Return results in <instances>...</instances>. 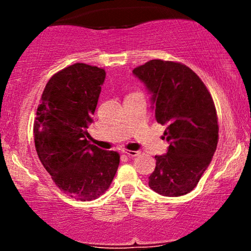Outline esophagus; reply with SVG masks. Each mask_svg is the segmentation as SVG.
Returning <instances> with one entry per match:
<instances>
[{"label":"esophagus","mask_w":251,"mask_h":251,"mask_svg":"<svg viewBox=\"0 0 251 251\" xmlns=\"http://www.w3.org/2000/svg\"><path fill=\"white\" fill-rule=\"evenodd\" d=\"M123 153H125L126 155H128V157H135V155L139 154V152L137 151H131V150H123Z\"/></svg>","instance_id":"1"}]
</instances>
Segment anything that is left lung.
Returning a JSON list of instances; mask_svg holds the SVG:
<instances>
[{
	"label": "left lung",
	"instance_id": "8db88e82",
	"mask_svg": "<svg viewBox=\"0 0 251 251\" xmlns=\"http://www.w3.org/2000/svg\"><path fill=\"white\" fill-rule=\"evenodd\" d=\"M133 74L152 94L157 123L166 125L168 152L155 155L149 186L166 197L196 188L218 143V123L211 94L200 76L180 62L150 60Z\"/></svg>",
	"mask_w": 251,
	"mask_h": 251
}]
</instances>
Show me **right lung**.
<instances>
[{
    "label": "right lung",
    "instance_id": "right-lung-1",
    "mask_svg": "<svg viewBox=\"0 0 251 251\" xmlns=\"http://www.w3.org/2000/svg\"><path fill=\"white\" fill-rule=\"evenodd\" d=\"M106 72L74 63L47 82L34 120V142L43 168L61 191L77 201L100 197L119 166L116 151H103L88 142Z\"/></svg>",
    "mask_w": 251,
    "mask_h": 251
}]
</instances>
